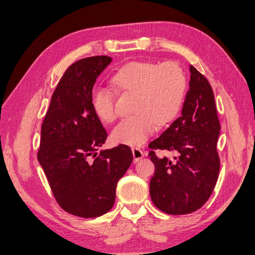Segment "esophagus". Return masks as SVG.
Masks as SVG:
<instances>
[{
	"mask_svg": "<svg viewBox=\"0 0 255 255\" xmlns=\"http://www.w3.org/2000/svg\"><path fill=\"white\" fill-rule=\"evenodd\" d=\"M132 154H133V162L136 163L144 157V152L139 148H132Z\"/></svg>",
	"mask_w": 255,
	"mask_h": 255,
	"instance_id": "obj_1",
	"label": "esophagus"
}]
</instances>
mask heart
Returning <instances> with one entry per match:
<instances>
[{"label": "heart", "instance_id": "obj_1", "mask_svg": "<svg viewBox=\"0 0 255 255\" xmlns=\"http://www.w3.org/2000/svg\"><path fill=\"white\" fill-rule=\"evenodd\" d=\"M111 84L118 91L133 92L134 114L123 119L113 128L116 143L129 146L143 144L155 126H163L176 118L186 92V78L175 63L159 65L151 61H132L113 74ZM91 105L96 116L105 122L117 117L114 95L105 87L94 88Z\"/></svg>", "mask_w": 255, "mask_h": 255}]
</instances>
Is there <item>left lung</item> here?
Segmentation results:
<instances>
[{
    "instance_id": "8db88e82",
    "label": "left lung",
    "mask_w": 255,
    "mask_h": 255,
    "mask_svg": "<svg viewBox=\"0 0 255 255\" xmlns=\"http://www.w3.org/2000/svg\"><path fill=\"white\" fill-rule=\"evenodd\" d=\"M191 79L181 117L149 144L154 174L149 192L153 204L170 215L200 209L214 191L220 161L217 141L220 124L214 93L208 79L190 65ZM160 149L175 153L160 157Z\"/></svg>"
}]
</instances>
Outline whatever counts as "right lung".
Returning <instances> with one entry per match:
<instances>
[{"label":"right lung","mask_w":255,"mask_h":255,"mask_svg":"<svg viewBox=\"0 0 255 255\" xmlns=\"http://www.w3.org/2000/svg\"><path fill=\"white\" fill-rule=\"evenodd\" d=\"M111 61L108 56H94L70 65L41 127L38 161L56 201L78 217L94 218L111 210L119 180L133 159L123 144L97 153L108 134L91 96L96 78Z\"/></svg>","instance_id":"1"}]
</instances>
